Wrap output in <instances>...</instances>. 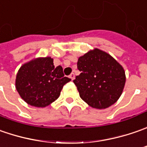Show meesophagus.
Segmentation results:
<instances>
[{
  "mask_svg": "<svg viewBox=\"0 0 147 147\" xmlns=\"http://www.w3.org/2000/svg\"><path fill=\"white\" fill-rule=\"evenodd\" d=\"M75 77H76V76H75V74L74 73H71V75H70V78L72 80H73L74 79H75Z\"/></svg>",
  "mask_w": 147,
  "mask_h": 147,
  "instance_id": "obj_1",
  "label": "esophagus"
}]
</instances>
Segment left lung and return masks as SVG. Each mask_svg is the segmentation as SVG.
Returning <instances> with one entry per match:
<instances>
[{
    "instance_id": "8db88e82",
    "label": "left lung",
    "mask_w": 147,
    "mask_h": 147,
    "mask_svg": "<svg viewBox=\"0 0 147 147\" xmlns=\"http://www.w3.org/2000/svg\"><path fill=\"white\" fill-rule=\"evenodd\" d=\"M80 74L73 82L80 97L91 107L106 109L117 102L125 84V71L112 56L95 48L80 56Z\"/></svg>"
}]
</instances>
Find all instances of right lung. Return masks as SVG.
Returning a JSON list of instances; mask_svg holds the SVG:
<instances>
[{
  "label": "right lung",
  "instance_id": "right-lung-1",
  "mask_svg": "<svg viewBox=\"0 0 147 147\" xmlns=\"http://www.w3.org/2000/svg\"><path fill=\"white\" fill-rule=\"evenodd\" d=\"M70 80L64 76L61 66L54 67L53 58H36L21 66L16 76L15 87L27 103L45 107L58 99L63 85Z\"/></svg>",
  "mask_w": 147,
  "mask_h": 147
}]
</instances>
